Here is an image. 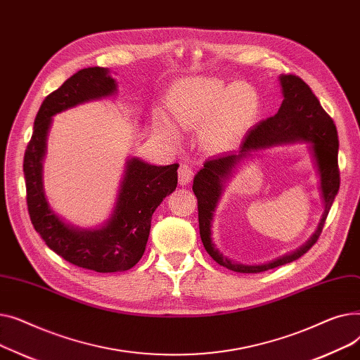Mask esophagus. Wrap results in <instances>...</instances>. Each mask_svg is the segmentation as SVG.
<instances>
[{
  "label": "esophagus",
  "instance_id": "34e87169",
  "mask_svg": "<svg viewBox=\"0 0 360 360\" xmlns=\"http://www.w3.org/2000/svg\"><path fill=\"white\" fill-rule=\"evenodd\" d=\"M193 176H194V169H193V166L188 165V163H182V165L179 166V170H178L179 184H181V185L190 184L191 179H193Z\"/></svg>",
  "mask_w": 360,
  "mask_h": 360
}]
</instances>
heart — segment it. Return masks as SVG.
Segmentation results:
<instances>
[{"label":"heart","mask_w":360,"mask_h":360,"mask_svg":"<svg viewBox=\"0 0 360 360\" xmlns=\"http://www.w3.org/2000/svg\"><path fill=\"white\" fill-rule=\"evenodd\" d=\"M259 103L258 90L250 83L190 77L170 90L167 110L184 128L205 125L204 139L212 146L229 147L254 121ZM159 124L167 137H175V128L166 117H160Z\"/></svg>","instance_id":"1"}]
</instances>
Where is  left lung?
I'll list each match as a JSON object with an SVG mask.
<instances>
[{"instance_id": "1", "label": "left lung", "mask_w": 360, "mask_h": 360, "mask_svg": "<svg viewBox=\"0 0 360 360\" xmlns=\"http://www.w3.org/2000/svg\"><path fill=\"white\" fill-rule=\"evenodd\" d=\"M283 102L274 117L261 121L245 136L238 151L221 153L205 160L194 176L193 191L198 200V224L202 245L209 255L220 266L236 273H261L292 262L308 252L323 232L326 219L340 188L338 136L334 121L321 106L309 86L293 74H280ZM290 142H308L317 173L325 212L313 236L296 252L266 264L248 266L223 256L211 238V224L215 207L224 185L234 169L254 150Z\"/></svg>"}]
</instances>
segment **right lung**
<instances>
[{
  "instance_id": "obj_1",
  "label": "right lung",
  "mask_w": 360,
  "mask_h": 360,
  "mask_svg": "<svg viewBox=\"0 0 360 360\" xmlns=\"http://www.w3.org/2000/svg\"><path fill=\"white\" fill-rule=\"evenodd\" d=\"M117 90V80L108 68L89 67L72 74L41 105L23 162L27 209L34 231L55 254L74 266L98 273L125 271L136 266L146 250L151 216L178 185V163L155 166L129 158L115 207L103 226L83 229L52 210L44 190V159L52 117L74 106L113 96Z\"/></svg>"
}]
</instances>
